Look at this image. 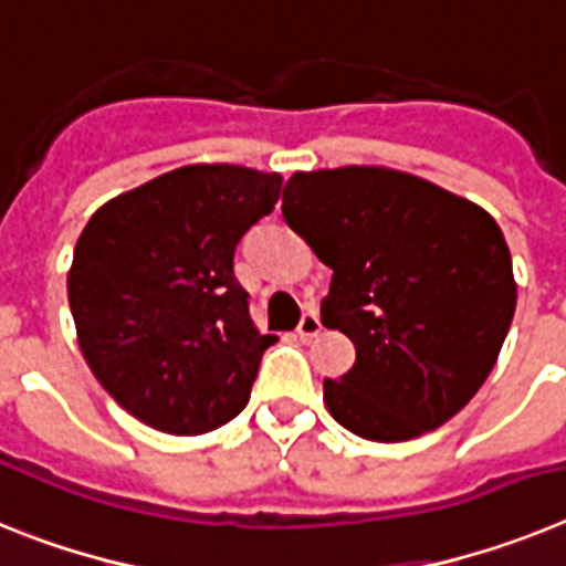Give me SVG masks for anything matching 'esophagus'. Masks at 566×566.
Here are the masks:
<instances>
[{
    "label": "esophagus",
    "instance_id": "esophagus-1",
    "mask_svg": "<svg viewBox=\"0 0 566 566\" xmlns=\"http://www.w3.org/2000/svg\"><path fill=\"white\" fill-rule=\"evenodd\" d=\"M319 332H323V323H319L317 314H302L300 326H296V335H300L302 340H314Z\"/></svg>",
    "mask_w": 566,
    "mask_h": 566
}]
</instances>
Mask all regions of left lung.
<instances>
[{
    "instance_id": "8db88e82",
    "label": "left lung",
    "mask_w": 566,
    "mask_h": 566,
    "mask_svg": "<svg viewBox=\"0 0 566 566\" xmlns=\"http://www.w3.org/2000/svg\"><path fill=\"white\" fill-rule=\"evenodd\" d=\"M282 213L332 270L323 326L355 344L353 370L323 381L328 413L378 443L455 417L491 376L517 305L491 213L387 167L293 172Z\"/></svg>"
}]
</instances>
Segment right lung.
I'll return each instance as SVG.
<instances>
[{"mask_svg":"<svg viewBox=\"0 0 566 566\" xmlns=\"http://www.w3.org/2000/svg\"><path fill=\"white\" fill-rule=\"evenodd\" d=\"M279 193V172L188 164L114 196L84 226L66 275L78 346L146 426L205 434L247 408L275 337L249 317L234 249Z\"/></svg>","mask_w":566,"mask_h":566,"instance_id":"obj_1","label":"right lung"}]
</instances>
